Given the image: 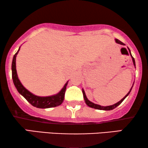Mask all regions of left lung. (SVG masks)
<instances>
[{"label":"left lung","mask_w":148,"mask_h":148,"mask_svg":"<svg viewBox=\"0 0 148 148\" xmlns=\"http://www.w3.org/2000/svg\"><path fill=\"white\" fill-rule=\"evenodd\" d=\"M115 41H116V43L120 44H122V45H125V44H124V43H123L122 42H121L120 40H119L118 39H116V40H115ZM128 49H129V53H130L131 56V57H132L133 64H134V65L135 66V59H134V58H133V56H132V55H131V51H130V50H129V48H128ZM132 88H133V87H132ZM132 88H131V90H130V91H129V92L128 94H127L126 95V96H125L124 97V98H123L122 99V100H121V101H119V102L116 103V104H113V105H111V106H100V105L96 104H94V103H93V102H90V100H88V99L87 98V97H86V94H85L84 90H83V89H82V92H83V95H84V98L85 102H86V104L87 105H88V106L91 107V108H95V109H98V110H113V109L115 108H116V107L118 106L119 105H120V104H121V102H122L124 100L125 98H126V97H127V96H128V95L129 94V93L131 92V89H132Z\"/></svg>","instance_id":"left-lung-1"}]
</instances>
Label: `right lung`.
<instances>
[{
  "label": "right lung",
  "instance_id": "obj_1",
  "mask_svg": "<svg viewBox=\"0 0 148 148\" xmlns=\"http://www.w3.org/2000/svg\"><path fill=\"white\" fill-rule=\"evenodd\" d=\"M20 49V48H19ZM18 51L13 56V62H12V78L15 85V88H17L18 92L21 94L32 106L39 108H52V107H56L60 106L63 102L64 98V94H65V91L66 89L68 82L64 85L63 88L58 94L54 95L52 96L48 97H40L37 96L32 94L29 91L24 88L23 85L21 84L19 79H18L17 71H16V56L19 52Z\"/></svg>",
  "mask_w": 148,
  "mask_h": 148
}]
</instances>
